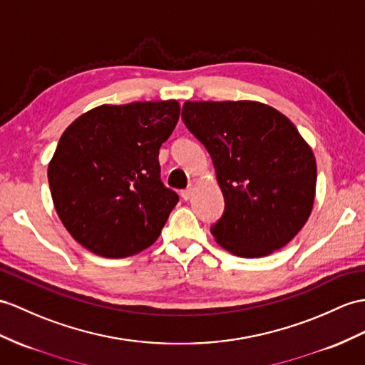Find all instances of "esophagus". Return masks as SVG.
Listing matches in <instances>:
<instances>
[{
    "mask_svg": "<svg viewBox=\"0 0 365 365\" xmlns=\"http://www.w3.org/2000/svg\"><path fill=\"white\" fill-rule=\"evenodd\" d=\"M192 193H193V187L190 185V187L181 190V198H182L184 201H189V200L192 198Z\"/></svg>",
    "mask_w": 365,
    "mask_h": 365,
    "instance_id": "1",
    "label": "esophagus"
}]
</instances>
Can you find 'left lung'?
<instances>
[{
    "instance_id": "1",
    "label": "left lung",
    "mask_w": 365,
    "mask_h": 365,
    "mask_svg": "<svg viewBox=\"0 0 365 365\" xmlns=\"http://www.w3.org/2000/svg\"><path fill=\"white\" fill-rule=\"evenodd\" d=\"M181 118L209 152L225 197L210 232L238 257L288 245L313 209L316 159L292 122L268 105L185 102Z\"/></svg>"
}]
</instances>
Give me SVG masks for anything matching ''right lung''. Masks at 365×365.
Returning a JSON list of instances; mask_svg holds the SVG:
<instances>
[{
    "mask_svg": "<svg viewBox=\"0 0 365 365\" xmlns=\"http://www.w3.org/2000/svg\"><path fill=\"white\" fill-rule=\"evenodd\" d=\"M178 119L176 101L102 105L61 135L48 168L52 201L88 251L123 259L156 242L180 201L158 159Z\"/></svg>",
    "mask_w": 365,
    "mask_h": 365,
    "instance_id": "obj_1",
    "label": "right lung"
}]
</instances>
